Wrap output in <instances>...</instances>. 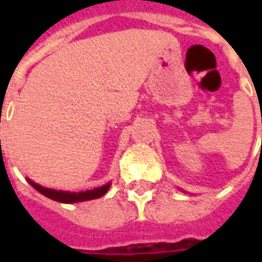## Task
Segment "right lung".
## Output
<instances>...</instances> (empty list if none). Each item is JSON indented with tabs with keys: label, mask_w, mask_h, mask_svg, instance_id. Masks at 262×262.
Returning <instances> with one entry per match:
<instances>
[{
	"label": "right lung",
	"mask_w": 262,
	"mask_h": 262,
	"mask_svg": "<svg viewBox=\"0 0 262 262\" xmlns=\"http://www.w3.org/2000/svg\"><path fill=\"white\" fill-rule=\"evenodd\" d=\"M26 180H28V182L31 184L32 187L36 189L37 192L48 196L49 199H53L56 202L61 203H75L97 199V198L103 196L105 193L108 192L109 188H111V181H109L108 184H105V185L99 188H94V189H88V191H80V192H70V191H57V189H52V188L42 187V185L33 182L29 178H26Z\"/></svg>",
	"instance_id": "right-lung-1"
}]
</instances>
